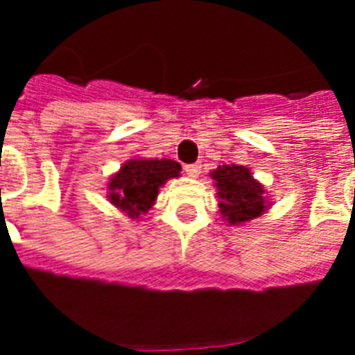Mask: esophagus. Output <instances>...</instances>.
<instances>
[{
  "mask_svg": "<svg viewBox=\"0 0 355 355\" xmlns=\"http://www.w3.org/2000/svg\"><path fill=\"white\" fill-rule=\"evenodd\" d=\"M184 171H186V175L191 178H197L200 175V164H189V166L184 167Z\"/></svg>",
  "mask_w": 355,
  "mask_h": 355,
  "instance_id": "esophagus-1",
  "label": "esophagus"
}]
</instances>
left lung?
I'll return each mask as SVG.
<instances>
[{
    "instance_id": "8db88e82",
    "label": "left lung",
    "mask_w": 355,
    "mask_h": 355,
    "mask_svg": "<svg viewBox=\"0 0 355 355\" xmlns=\"http://www.w3.org/2000/svg\"><path fill=\"white\" fill-rule=\"evenodd\" d=\"M217 188L219 214L230 227H239L258 219L270 208L267 189L256 180L252 171L245 166H219L210 173Z\"/></svg>"
}]
</instances>
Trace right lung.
Masks as SVG:
<instances>
[{
  "mask_svg": "<svg viewBox=\"0 0 355 355\" xmlns=\"http://www.w3.org/2000/svg\"><path fill=\"white\" fill-rule=\"evenodd\" d=\"M180 171V164L169 158H130L108 178L107 199L130 219H139L155 206L162 186Z\"/></svg>",
  "mask_w": 355,
  "mask_h": 355,
  "instance_id": "right-lung-1",
  "label": "right lung"
}]
</instances>
